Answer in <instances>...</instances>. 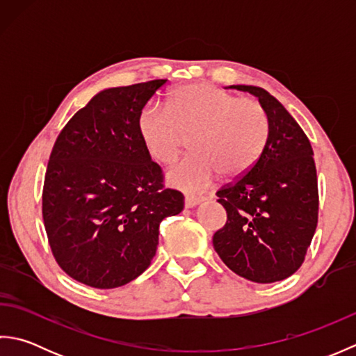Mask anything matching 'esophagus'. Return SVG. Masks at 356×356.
<instances>
[{
	"label": "esophagus",
	"instance_id": "esophagus-1",
	"mask_svg": "<svg viewBox=\"0 0 356 356\" xmlns=\"http://www.w3.org/2000/svg\"><path fill=\"white\" fill-rule=\"evenodd\" d=\"M205 200V197H202V195H186L185 197V207L186 208H194L195 205H199Z\"/></svg>",
	"mask_w": 356,
	"mask_h": 356
}]
</instances>
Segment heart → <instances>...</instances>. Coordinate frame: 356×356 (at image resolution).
I'll list each match as a JSON object with an SVG mask.
<instances>
[{
  "label": "heart",
  "mask_w": 356,
  "mask_h": 356,
  "mask_svg": "<svg viewBox=\"0 0 356 356\" xmlns=\"http://www.w3.org/2000/svg\"><path fill=\"white\" fill-rule=\"evenodd\" d=\"M138 128L149 156L170 166L191 139L194 154L171 170L170 182L190 191L203 190L222 174L246 176L268 145L270 124L263 105L208 84H188L171 93L166 107L151 105Z\"/></svg>",
  "instance_id": "heart-1"
}]
</instances>
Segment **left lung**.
<instances>
[{
    "mask_svg": "<svg viewBox=\"0 0 356 356\" xmlns=\"http://www.w3.org/2000/svg\"><path fill=\"white\" fill-rule=\"evenodd\" d=\"M231 88L259 97L270 133L254 168L216 193L228 218L214 234L213 245L237 275L274 283L298 270L315 234L318 182L314 151L297 120L266 90Z\"/></svg>",
    "mask_w": 356,
    "mask_h": 356,
    "instance_id": "8db88e82",
    "label": "left lung"
}]
</instances>
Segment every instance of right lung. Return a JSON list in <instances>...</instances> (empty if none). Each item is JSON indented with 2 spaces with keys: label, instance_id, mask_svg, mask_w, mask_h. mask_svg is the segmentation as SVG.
<instances>
[{
  "label": "right lung",
  "instance_id": "1",
  "mask_svg": "<svg viewBox=\"0 0 356 356\" xmlns=\"http://www.w3.org/2000/svg\"><path fill=\"white\" fill-rule=\"evenodd\" d=\"M166 79L107 88L74 113L53 145L42 188L51 254L76 282L113 289L138 278L159 225L184 209L140 139L142 108Z\"/></svg>",
  "mask_w": 356,
  "mask_h": 356
}]
</instances>
